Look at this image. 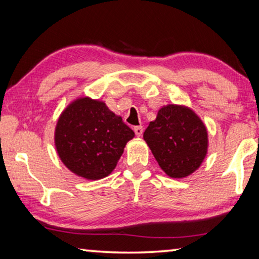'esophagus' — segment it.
Masks as SVG:
<instances>
[{"mask_svg": "<svg viewBox=\"0 0 259 259\" xmlns=\"http://www.w3.org/2000/svg\"><path fill=\"white\" fill-rule=\"evenodd\" d=\"M134 131H135V134H136L137 137H141L143 135V131H144V128H143L142 125H138V126H135Z\"/></svg>", "mask_w": 259, "mask_h": 259, "instance_id": "esophagus-1", "label": "esophagus"}]
</instances>
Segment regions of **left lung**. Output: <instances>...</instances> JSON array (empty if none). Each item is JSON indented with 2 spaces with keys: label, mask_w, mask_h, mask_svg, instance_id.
<instances>
[{
  "label": "left lung",
  "mask_w": 259,
  "mask_h": 259,
  "mask_svg": "<svg viewBox=\"0 0 259 259\" xmlns=\"http://www.w3.org/2000/svg\"><path fill=\"white\" fill-rule=\"evenodd\" d=\"M143 137L160 168L173 179L194 173L207 153L206 126L186 106L171 104L160 108Z\"/></svg>",
  "instance_id": "1"
}]
</instances>
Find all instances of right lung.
Instances as JSON below:
<instances>
[{
	"instance_id": "obj_1",
	"label": "right lung",
	"mask_w": 259,
	"mask_h": 259,
	"mask_svg": "<svg viewBox=\"0 0 259 259\" xmlns=\"http://www.w3.org/2000/svg\"><path fill=\"white\" fill-rule=\"evenodd\" d=\"M134 137V131L104 101L81 97L61 113L54 141L69 170L86 180H100L115 169Z\"/></svg>"
}]
</instances>
